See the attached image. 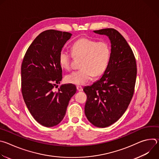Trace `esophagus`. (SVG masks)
<instances>
[{
	"label": "esophagus",
	"mask_w": 159,
	"mask_h": 159,
	"mask_svg": "<svg viewBox=\"0 0 159 159\" xmlns=\"http://www.w3.org/2000/svg\"><path fill=\"white\" fill-rule=\"evenodd\" d=\"M77 89L78 91H82V90H83V88H82V87L79 86V85L77 86Z\"/></svg>",
	"instance_id": "1"
}]
</instances>
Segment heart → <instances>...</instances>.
I'll return each instance as SVG.
<instances>
[{
  "instance_id": "b5f03b06",
  "label": "heart",
  "mask_w": 159,
  "mask_h": 159,
  "mask_svg": "<svg viewBox=\"0 0 159 159\" xmlns=\"http://www.w3.org/2000/svg\"><path fill=\"white\" fill-rule=\"evenodd\" d=\"M72 54L61 50L58 56L60 66L65 70H70L72 58H81V69L65 76L66 82L82 85L87 84L92 77L99 76L106 70L108 65L110 49L105 41H98L82 38L71 47Z\"/></svg>"
}]
</instances>
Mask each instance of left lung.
Listing matches in <instances>:
<instances>
[{
	"mask_svg": "<svg viewBox=\"0 0 159 159\" xmlns=\"http://www.w3.org/2000/svg\"><path fill=\"white\" fill-rule=\"evenodd\" d=\"M108 36L111 54L100 79L84 88L87 96L85 115L94 126L107 127L127 109L134 93L137 69L133 51L124 37L112 28L94 31Z\"/></svg>",
	"mask_w": 159,
	"mask_h": 159,
	"instance_id": "obj_1",
	"label": "left lung"
}]
</instances>
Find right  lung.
Masks as SVG:
<instances>
[{
    "instance_id": "right-lung-1",
    "label": "right lung",
    "mask_w": 159,
    "mask_h": 159,
    "mask_svg": "<svg viewBox=\"0 0 159 159\" xmlns=\"http://www.w3.org/2000/svg\"><path fill=\"white\" fill-rule=\"evenodd\" d=\"M72 34L53 30L44 31L33 41L21 65V91L25 104L34 120L46 127L58 125L63 119L76 86L61 85L58 56Z\"/></svg>"
}]
</instances>
